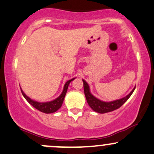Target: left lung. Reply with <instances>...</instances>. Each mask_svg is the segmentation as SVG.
Returning a JSON list of instances; mask_svg holds the SVG:
<instances>
[{"label":"left lung","instance_id":"1","mask_svg":"<svg viewBox=\"0 0 154 154\" xmlns=\"http://www.w3.org/2000/svg\"><path fill=\"white\" fill-rule=\"evenodd\" d=\"M83 82V87H84V93H85V96L87 100L88 104L91 107L93 110H94L96 112L99 113H106L109 112H112L113 110L118 109L121 107L123 104H124L128 99L131 96L132 93L134 92L135 88L131 91V93L126 96V97L123 98V99H118V100L113 101L110 102H102V101L99 100V99H96L95 96H94L91 94L90 89H89V86L88 85L87 82L85 80H82Z\"/></svg>","mask_w":154,"mask_h":154}]
</instances>
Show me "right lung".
I'll use <instances>...</instances> for the list:
<instances>
[{
	"mask_svg": "<svg viewBox=\"0 0 154 154\" xmlns=\"http://www.w3.org/2000/svg\"><path fill=\"white\" fill-rule=\"evenodd\" d=\"M73 80H74V78L67 81L65 85H64L63 92H62V94H60V96L57 98V99H55V100L51 101V102H49L40 103V102H36V101L32 100V99H30L28 96L25 95L24 92H23L22 90H21V92L22 94H23V96L25 98V99L29 102V104H31V105L34 108H36V109H38V110L41 111V112H45V113L55 112L58 110L59 108H60V107H61L62 104H63V102L64 97H65L66 94V91H67V89H68L69 83H70V82Z\"/></svg>",
	"mask_w": 154,
	"mask_h": 154,
	"instance_id": "add662e5",
	"label": "right lung"
}]
</instances>
